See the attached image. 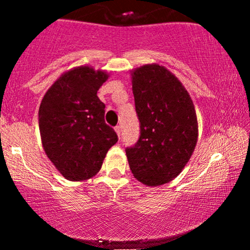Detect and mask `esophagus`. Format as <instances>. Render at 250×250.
Listing matches in <instances>:
<instances>
[{"label":"esophagus","instance_id":"34e87169","mask_svg":"<svg viewBox=\"0 0 250 250\" xmlns=\"http://www.w3.org/2000/svg\"><path fill=\"white\" fill-rule=\"evenodd\" d=\"M115 131H116L117 136H119V139H120V136H121V127H120V125H116Z\"/></svg>","mask_w":250,"mask_h":250}]
</instances>
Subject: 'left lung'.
<instances>
[{"label":"left lung","mask_w":250,"mask_h":250,"mask_svg":"<svg viewBox=\"0 0 250 250\" xmlns=\"http://www.w3.org/2000/svg\"><path fill=\"white\" fill-rule=\"evenodd\" d=\"M141 135L125 149L137 181L156 187L183 170L197 143L199 123L193 100L167 68L150 63L130 71Z\"/></svg>","instance_id":"left-lung-1"}]
</instances>
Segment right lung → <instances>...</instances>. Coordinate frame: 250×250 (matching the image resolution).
I'll return each mask as SVG.
<instances>
[{
	"label": "right lung",
	"mask_w": 250,
	"mask_h": 250,
	"mask_svg": "<svg viewBox=\"0 0 250 250\" xmlns=\"http://www.w3.org/2000/svg\"><path fill=\"white\" fill-rule=\"evenodd\" d=\"M109 73L80 65L63 73L48 89L39 109L44 153L64 179L85 181L99 173L117 135L104 122L97 90Z\"/></svg>",
	"instance_id": "right-lung-1"
}]
</instances>
